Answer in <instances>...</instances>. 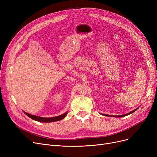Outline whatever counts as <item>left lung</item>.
I'll return each mask as SVG.
<instances>
[{"instance_id": "obj_1", "label": "left lung", "mask_w": 157, "mask_h": 157, "mask_svg": "<svg viewBox=\"0 0 157 157\" xmlns=\"http://www.w3.org/2000/svg\"><path fill=\"white\" fill-rule=\"evenodd\" d=\"M138 109V108H137V109H134V110H133L132 111H131V112H130V113H127V114H123V115H118V116H112V115H109V114H102V115H104V116H106V117H117V118H120V117H125V116H127V115H128V114H131V113H134V111H136L137 109Z\"/></svg>"}]
</instances>
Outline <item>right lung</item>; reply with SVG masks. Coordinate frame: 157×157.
Instances as JSON below:
<instances>
[{
    "label": "right lung",
    "mask_w": 157,
    "mask_h": 157,
    "mask_svg": "<svg viewBox=\"0 0 157 157\" xmlns=\"http://www.w3.org/2000/svg\"><path fill=\"white\" fill-rule=\"evenodd\" d=\"M24 113L26 115L29 117H30L31 119L39 121V122H46V123H49V122H53V121H59L61 120L62 119H63L66 115L67 114V113H65L63 114H62V115H60V116L58 117H52V118H43V117H37V116H35V115H32L30 114L29 113H27L25 112H24Z\"/></svg>",
    "instance_id": "add662e5"
}]
</instances>
